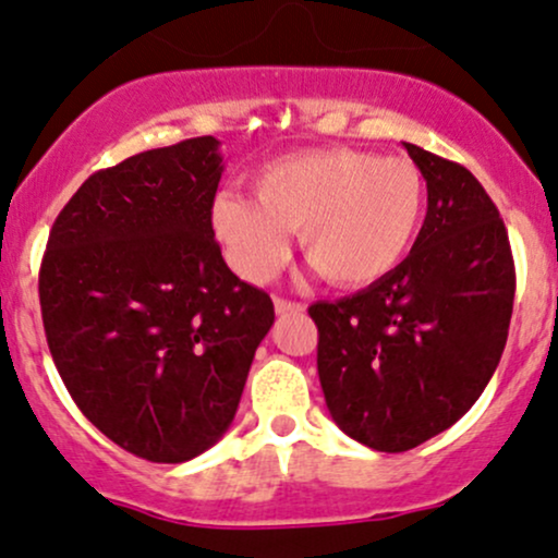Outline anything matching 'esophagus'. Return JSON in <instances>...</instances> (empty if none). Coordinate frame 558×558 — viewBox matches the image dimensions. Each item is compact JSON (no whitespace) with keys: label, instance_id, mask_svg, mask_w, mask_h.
I'll return each instance as SVG.
<instances>
[{"label":"esophagus","instance_id":"34e87169","mask_svg":"<svg viewBox=\"0 0 558 558\" xmlns=\"http://www.w3.org/2000/svg\"><path fill=\"white\" fill-rule=\"evenodd\" d=\"M275 312H278V315H299V312H304V304H301V301L275 299Z\"/></svg>","mask_w":558,"mask_h":558}]
</instances>
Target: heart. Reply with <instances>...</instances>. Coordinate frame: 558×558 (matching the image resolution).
<instances>
[{"mask_svg": "<svg viewBox=\"0 0 558 558\" xmlns=\"http://www.w3.org/2000/svg\"><path fill=\"white\" fill-rule=\"evenodd\" d=\"M254 198L220 194L213 230L241 278L265 283L288 257V230L332 286L362 288L386 278L412 252L425 220L427 189L403 157L356 149L299 151L252 178Z\"/></svg>", "mask_w": 558, "mask_h": 558, "instance_id": "b5f03b06", "label": "heart"}]
</instances>
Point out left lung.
Here are the masks:
<instances>
[{
	"mask_svg": "<svg viewBox=\"0 0 558 558\" xmlns=\"http://www.w3.org/2000/svg\"><path fill=\"white\" fill-rule=\"evenodd\" d=\"M403 149L427 183L412 252L354 296L310 306L330 417L388 453L470 412L501 362L517 286L504 220L477 178L414 144Z\"/></svg>",
	"mask_w": 558,
	"mask_h": 558,
	"instance_id": "left-lung-1",
	"label": "left lung"
}]
</instances>
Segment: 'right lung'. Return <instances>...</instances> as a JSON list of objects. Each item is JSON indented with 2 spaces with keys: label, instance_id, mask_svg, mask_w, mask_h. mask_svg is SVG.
I'll return each instance as SVG.
<instances>
[{
  "label": "right lung",
  "instance_id": "right-lung-1",
  "mask_svg": "<svg viewBox=\"0 0 558 558\" xmlns=\"http://www.w3.org/2000/svg\"><path fill=\"white\" fill-rule=\"evenodd\" d=\"M222 170L220 141L202 136L94 172L41 259L57 373L94 427L149 462H189L222 438L272 328V299L215 241Z\"/></svg>",
  "mask_w": 558,
  "mask_h": 558
}]
</instances>
